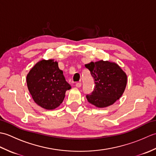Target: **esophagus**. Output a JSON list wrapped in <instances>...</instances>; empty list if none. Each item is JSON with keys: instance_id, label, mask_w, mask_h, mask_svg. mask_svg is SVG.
<instances>
[{"instance_id": "1", "label": "esophagus", "mask_w": 156, "mask_h": 156, "mask_svg": "<svg viewBox=\"0 0 156 156\" xmlns=\"http://www.w3.org/2000/svg\"><path fill=\"white\" fill-rule=\"evenodd\" d=\"M81 86H82V83H81V82H77V83L76 84V87H78V88L81 87Z\"/></svg>"}]
</instances>
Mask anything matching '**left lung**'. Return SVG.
Here are the masks:
<instances>
[{
	"mask_svg": "<svg viewBox=\"0 0 156 156\" xmlns=\"http://www.w3.org/2000/svg\"><path fill=\"white\" fill-rule=\"evenodd\" d=\"M94 78V88L88 101L98 108L107 107L119 99L127 85L125 73L114 62L100 60L85 64Z\"/></svg>",
	"mask_w": 156,
	"mask_h": 156,
	"instance_id": "8db88e82",
	"label": "left lung"
}]
</instances>
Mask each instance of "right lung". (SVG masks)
Returning a JSON list of instances; mask_svg holds the SVG:
<instances>
[{
    "instance_id": "right-lung-1",
    "label": "right lung",
    "mask_w": 156,
    "mask_h": 156,
    "mask_svg": "<svg viewBox=\"0 0 156 156\" xmlns=\"http://www.w3.org/2000/svg\"><path fill=\"white\" fill-rule=\"evenodd\" d=\"M27 84L35 103L47 110L59 107L71 88L54 59L37 62L27 76Z\"/></svg>"
}]
</instances>
